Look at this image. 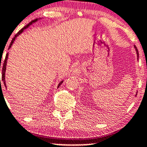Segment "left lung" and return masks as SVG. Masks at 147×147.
<instances>
[{
    "label": "left lung",
    "instance_id": "1",
    "mask_svg": "<svg viewBox=\"0 0 147 147\" xmlns=\"http://www.w3.org/2000/svg\"><path fill=\"white\" fill-rule=\"evenodd\" d=\"M134 47H135V50H136L137 55H138V56H139V53H138V49H137V47H135V46H134ZM135 96H137V93H136V95H135Z\"/></svg>",
    "mask_w": 147,
    "mask_h": 147
}]
</instances>
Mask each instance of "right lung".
Listing matches in <instances>:
<instances>
[{"label":"right lung","instance_id":"1","mask_svg":"<svg viewBox=\"0 0 147 147\" xmlns=\"http://www.w3.org/2000/svg\"><path fill=\"white\" fill-rule=\"evenodd\" d=\"M42 19V18H40V19H34V20L31 21V22H30V23H29L28 24H27V25L26 26H24L23 28L21 29V30H19V31L18 32V33H17V34H16V35H15V36H14V38H13V39H12V42H11V43H10V45H9V48L11 47H12V44H13V43H14V40H15L16 38H17V36H19V35H20L21 33H22V32L24 31V30H25V29H26L27 28H28V26H30L31 25V24H33V23H35V22H36L38 20V19ZM7 58H8V53H7V54H6L5 59L4 63H3V66H2V81H3V84L5 85V88H7V86H6V83H5V71H6V66H7ZM0 69H1V65H0ZM63 82V81H61L60 83H59V85H58V88H59V87L61 86V84H62ZM0 85H1V90H2V88H1V79H0ZM2 93H3V92H2Z\"/></svg>","mask_w":147,"mask_h":147}]
</instances>
